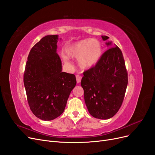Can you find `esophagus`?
I'll return each instance as SVG.
<instances>
[{
	"mask_svg": "<svg viewBox=\"0 0 155 155\" xmlns=\"http://www.w3.org/2000/svg\"><path fill=\"white\" fill-rule=\"evenodd\" d=\"M76 81H77L78 83L81 82V78H82V77L81 76H80V75H76Z\"/></svg>",
	"mask_w": 155,
	"mask_h": 155,
	"instance_id": "1",
	"label": "esophagus"
}]
</instances>
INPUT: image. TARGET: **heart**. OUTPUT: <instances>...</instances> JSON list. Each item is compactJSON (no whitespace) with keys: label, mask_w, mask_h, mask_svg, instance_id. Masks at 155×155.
Wrapping results in <instances>:
<instances>
[{"label":"heart","mask_w":155,"mask_h":155,"mask_svg":"<svg viewBox=\"0 0 155 155\" xmlns=\"http://www.w3.org/2000/svg\"><path fill=\"white\" fill-rule=\"evenodd\" d=\"M66 52L69 57L79 58L80 67L84 69L92 67L98 61L101 52L99 42L95 39L85 40L68 47ZM66 63L68 58L63 56Z\"/></svg>","instance_id":"heart-1"}]
</instances>
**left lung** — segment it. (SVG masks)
I'll list each match as a JSON object with an SVG mask.
<instances>
[{
  "label": "left lung",
  "mask_w": 155,
  "mask_h": 155,
  "mask_svg": "<svg viewBox=\"0 0 155 155\" xmlns=\"http://www.w3.org/2000/svg\"><path fill=\"white\" fill-rule=\"evenodd\" d=\"M104 41L109 38L102 36ZM111 45V42L106 43ZM81 84L85 104L95 118L108 119L119 111L128 82L121 50L111 47L101 55L95 65L83 72Z\"/></svg>",
  "instance_id": "obj_1"
}]
</instances>
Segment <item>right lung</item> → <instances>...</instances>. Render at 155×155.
<instances>
[{"label": "right lung", "mask_w": 155, "mask_h": 155, "mask_svg": "<svg viewBox=\"0 0 155 155\" xmlns=\"http://www.w3.org/2000/svg\"><path fill=\"white\" fill-rule=\"evenodd\" d=\"M58 39V35H47L32 47L24 73L29 108L44 120L62 114L76 84L74 74L61 72V61L56 52Z\"/></svg>", "instance_id": "1"}]
</instances>
